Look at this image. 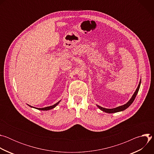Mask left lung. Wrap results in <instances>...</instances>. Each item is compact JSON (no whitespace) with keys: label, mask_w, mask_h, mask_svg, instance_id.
<instances>
[{"label":"left lung","mask_w":154,"mask_h":154,"mask_svg":"<svg viewBox=\"0 0 154 154\" xmlns=\"http://www.w3.org/2000/svg\"><path fill=\"white\" fill-rule=\"evenodd\" d=\"M140 84H141V80L140 81V83H139V85L137 87V88L135 91V92L134 93V95L132 96V97H131V98L130 99V100L125 104H124V105H122V106H119L118 107H116V108H112V109H108V108H103L100 106H99V105H97L98 106V108L99 109H100L103 112H105L106 113H116V112H121V111H123L124 110V109H125L126 108H127L131 103H133V102L134 101L136 96H137V94L139 91V89H140Z\"/></svg>","instance_id":"1"}]
</instances>
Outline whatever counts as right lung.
Listing matches in <instances>:
<instances>
[{"instance_id":"1","label":"right lung","mask_w":154,"mask_h":154,"mask_svg":"<svg viewBox=\"0 0 154 154\" xmlns=\"http://www.w3.org/2000/svg\"><path fill=\"white\" fill-rule=\"evenodd\" d=\"M60 102V100L59 101V102H58L57 103H56L55 104H54V105H52V106H47V107H45V108H35V107H33V106H30V105H29L30 106H31V107H33V108H36V109H39V110H49V109H52V108H55L58 103H59V102Z\"/></svg>"}]
</instances>
